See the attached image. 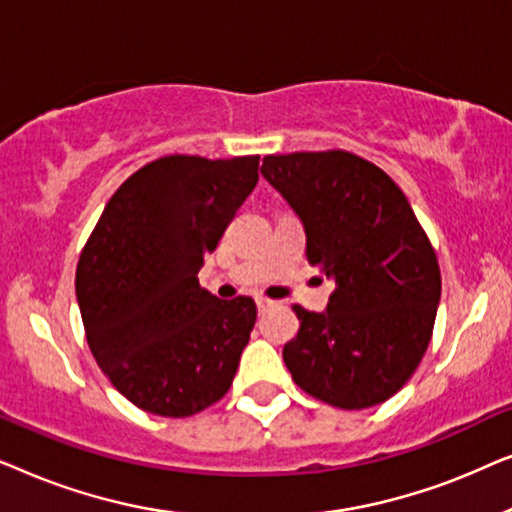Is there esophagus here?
I'll list each match as a JSON object with an SVG mask.
<instances>
[{
  "mask_svg": "<svg viewBox=\"0 0 512 512\" xmlns=\"http://www.w3.org/2000/svg\"><path fill=\"white\" fill-rule=\"evenodd\" d=\"M270 305H275V300H270V298H265V296H256V307H258V310H268Z\"/></svg>",
  "mask_w": 512,
  "mask_h": 512,
  "instance_id": "1",
  "label": "esophagus"
}]
</instances>
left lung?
<instances>
[{"instance_id":"1","label":"left lung","mask_w":512,"mask_h":512,"mask_svg":"<svg viewBox=\"0 0 512 512\" xmlns=\"http://www.w3.org/2000/svg\"><path fill=\"white\" fill-rule=\"evenodd\" d=\"M261 174L303 223L307 261L335 289L326 312L296 305L284 363L307 394L342 410L384 403L431 342L440 268L408 198L347 151L265 156Z\"/></svg>"}]
</instances>
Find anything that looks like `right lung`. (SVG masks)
<instances>
[{
  "instance_id": "obj_1",
  "label": "right lung",
  "mask_w": 512,
  "mask_h": 512,
  "mask_svg": "<svg viewBox=\"0 0 512 512\" xmlns=\"http://www.w3.org/2000/svg\"><path fill=\"white\" fill-rule=\"evenodd\" d=\"M258 156H165L111 195L81 251L76 300L97 366L139 410L191 417L226 396L256 324L198 272L256 188Z\"/></svg>"
}]
</instances>
